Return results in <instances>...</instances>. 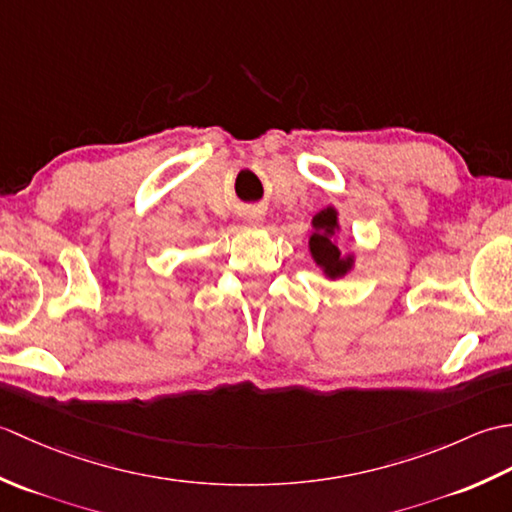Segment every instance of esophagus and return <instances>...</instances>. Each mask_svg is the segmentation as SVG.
Returning a JSON list of instances; mask_svg holds the SVG:
<instances>
[{"label":"esophagus","instance_id":"obj_1","mask_svg":"<svg viewBox=\"0 0 512 512\" xmlns=\"http://www.w3.org/2000/svg\"><path fill=\"white\" fill-rule=\"evenodd\" d=\"M250 217H253V220L257 222V220H259V213H257V211H255V213H250Z\"/></svg>","mask_w":512,"mask_h":512}]
</instances>
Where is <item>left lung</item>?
<instances>
[{
  "instance_id": "obj_1",
  "label": "left lung",
  "mask_w": 512,
  "mask_h": 512,
  "mask_svg": "<svg viewBox=\"0 0 512 512\" xmlns=\"http://www.w3.org/2000/svg\"><path fill=\"white\" fill-rule=\"evenodd\" d=\"M314 233L310 235V253L312 259L321 266L325 277L339 279L350 273L354 266V255H343L334 242V235L339 233V213L334 206L319 211L312 217Z\"/></svg>"
}]
</instances>
